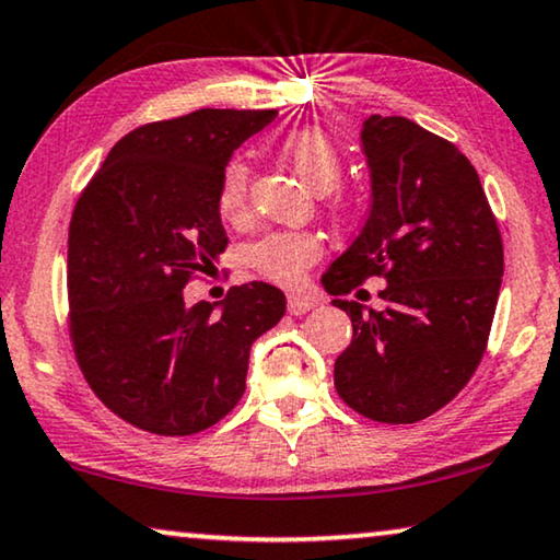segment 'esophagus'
Masks as SVG:
<instances>
[{
    "mask_svg": "<svg viewBox=\"0 0 560 560\" xmlns=\"http://www.w3.org/2000/svg\"><path fill=\"white\" fill-rule=\"evenodd\" d=\"M314 306H317V302H314V299H310V296L289 294V299H287V310H289V314H304V312L314 310Z\"/></svg>",
    "mask_w": 560,
    "mask_h": 560,
    "instance_id": "esophagus-1",
    "label": "esophagus"
}]
</instances>
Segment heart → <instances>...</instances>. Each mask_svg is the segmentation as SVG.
I'll return each instance as SVG.
<instances>
[{"label": "heart", "instance_id": "heart-1", "mask_svg": "<svg viewBox=\"0 0 560 560\" xmlns=\"http://www.w3.org/2000/svg\"><path fill=\"white\" fill-rule=\"evenodd\" d=\"M283 156L296 170V175L312 187L314 192H329L340 183L342 175V156L340 149L329 133L314 126H304V129L291 131L283 139ZM246 192H248V164L241 156H233L225 164L223 175H220L218 185V208L225 218L241 215L246 208ZM319 241L312 233L299 231H283V233H269L261 241H256L248 248V261L256 271L264 277L281 283H296L302 279L304 269L319 258Z\"/></svg>", "mask_w": 560, "mask_h": 560}]
</instances>
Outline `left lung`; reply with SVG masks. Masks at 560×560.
I'll return each instance as SVG.
<instances>
[{"instance_id":"obj_1","label":"left lung","mask_w":560,"mask_h":560,"mask_svg":"<svg viewBox=\"0 0 560 560\" xmlns=\"http://www.w3.org/2000/svg\"><path fill=\"white\" fill-rule=\"evenodd\" d=\"M360 147L370 212L322 277L345 296L383 277L385 310L332 299L352 322L335 388L358 413L413 423L446 406L485 355L502 271V238L482 183L452 141L404 116H368Z\"/></svg>"}]
</instances>
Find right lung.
Instances as JSON below:
<instances>
[{
    "mask_svg": "<svg viewBox=\"0 0 560 560\" xmlns=\"http://www.w3.org/2000/svg\"><path fill=\"white\" fill-rule=\"evenodd\" d=\"M273 108H200L126 133L75 202L68 231L70 337L93 393L160 436H190L233 411L250 345L287 312L264 281L185 304V283L228 246L218 185Z\"/></svg>",
    "mask_w": 560,
    "mask_h": 560,
    "instance_id": "obj_1",
    "label": "right lung"
}]
</instances>
